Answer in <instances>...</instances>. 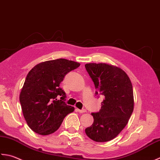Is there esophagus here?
<instances>
[{
  "label": "esophagus",
  "instance_id": "34e87169",
  "mask_svg": "<svg viewBox=\"0 0 160 160\" xmlns=\"http://www.w3.org/2000/svg\"><path fill=\"white\" fill-rule=\"evenodd\" d=\"M78 112H80V113H83V112H86V110H85V109H82V110H80V109H79V108H77L76 109Z\"/></svg>",
  "mask_w": 160,
  "mask_h": 160
}]
</instances>
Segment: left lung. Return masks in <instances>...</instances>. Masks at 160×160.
I'll return each mask as SVG.
<instances>
[{"instance_id":"1","label":"left lung","mask_w":160,"mask_h":160,"mask_svg":"<svg viewBox=\"0 0 160 160\" xmlns=\"http://www.w3.org/2000/svg\"><path fill=\"white\" fill-rule=\"evenodd\" d=\"M86 69L97 91L103 95L99 112L92 113L94 122L86 134L97 142L115 138L125 128L134 109V97L129 77L119 67L108 63H86Z\"/></svg>"}]
</instances>
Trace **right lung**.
<instances>
[{
  "mask_svg": "<svg viewBox=\"0 0 160 160\" xmlns=\"http://www.w3.org/2000/svg\"><path fill=\"white\" fill-rule=\"evenodd\" d=\"M79 63L65 58L38 63L29 72L19 96L22 115L28 126L41 135H50L59 128L74 108L66 104V93L59 84Z\"/></svg>",
  "mask_w": 160,
  "mask_h": 160,
  "instance_id": "right-lung-1",
  "label": "right lung"
}]
</instances>
